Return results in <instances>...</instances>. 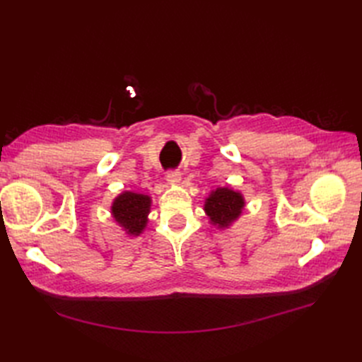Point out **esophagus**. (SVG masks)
Listing matches in <instances>:
<instances>
[{"mask_svg": "<svg viewBox=\"0 0 362 362\" xmlns=\"http://www.w3.org/2000/svg\"><path fill=\"white\" fill-rule=\"evenodd\" d=\"M166 178H168L169 184H178L181 181V173L177 170H170V172H168Z\"/></svg>", "mask_w": 362, "mask_h": 362, "instance_id": "obj_1", "label": "esophagus"}]
</instances>
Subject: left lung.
<instances>
[{
	"label": "left lung",
	"instance_id": "1",
	"mask_svg": "<svg viewBox=\"0 0 362 362\" xmlns=\"http://www.w3.org/2000/svg\"><path fill=\"white\" fill-rule=\"evenodd\" d=\"M245 198L238 190L231 187H217L208 194L204 204V211L210 223L225 229L231 226L245 210Z\"/></svg>",
	"mask_w": 362,
	"mask_h": 362
}]
</instances>
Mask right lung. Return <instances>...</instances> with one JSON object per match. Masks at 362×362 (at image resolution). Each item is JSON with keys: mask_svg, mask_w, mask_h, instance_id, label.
<instances>
[{"mask_svg": "<svg viewBox=\"0 0 362 362\" xmlns=\"http://www.w3.org/2000/svg\"><path fill=\"white\" fill-rule=\"evenodd\" d=\"M151 196L136 192H122L113 199L110 213L115 222L124 229L128 237L144 234L151 213Z\"/></svg>", "mask_w": 362, "mask_h": 362, "instance_id": "right-lung-1", "label": "right lung"}]
</instances>
